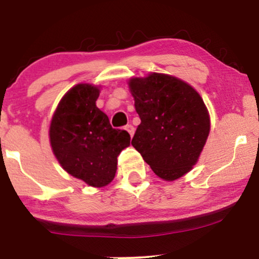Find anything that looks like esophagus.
Listing matches in <instances>:
<instances>
[{
  "instance_id": "1",
  "label": "esophagus",
  "mask_w": 259,
  "mask_h": 259,
  "mask_svg": "<svg viewBox=\"0 0 259 259\" xmlns=\"http://www.w3.org/2000/svg\"><path fill=\"white\" fill-rule=\"evenodd\" d=\"M125 130L127 133H129L130 136L134 135V132H135V129H134V126L132 125V124H127V125L125 126Z\"/></svg>"
}]
</instances>
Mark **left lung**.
I'll return each instance as SVG.
<instances>
[{
  "instance_id": "left-lung-1",
  "label": "left lung",
  "mask_w": 259,
  "mask_h": 259,
  "mask_svg": "<svg viewBox=\"0 0 259 259\" xmlns=\"http://www.w3.org/2000/svg\"><path fill=\"white\" fill-rule=\"evenodd\" d=\"M141 123L132 145L160 179L173 181L197 163L209 135L203 100L192 86L167 74L129 80Z\"/></svg>"
}]
</instances>
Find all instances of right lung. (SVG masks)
Instances as JSON below:
<instances>
[{
  "instance_id": "1",
  "label": "right lung",
  "mask_w": 259,
  "mask_h": 259,
  "mask_svg": "<svg viewBox=\"0 0 259 259\" xmlns=\"http://www.w3.org/2000/svg\"><path fill=\"white\" fill-rule=\"evenodd\" d=\"M99 96L97 86L75 85L62 97L50 125V142L59 164L94 187L114 179L118 156L130 145L129 133L113 129L97 108Z\"/></svg>"
}]
</instances>
